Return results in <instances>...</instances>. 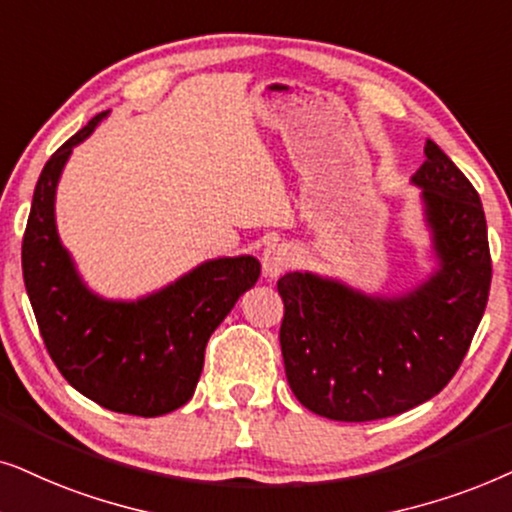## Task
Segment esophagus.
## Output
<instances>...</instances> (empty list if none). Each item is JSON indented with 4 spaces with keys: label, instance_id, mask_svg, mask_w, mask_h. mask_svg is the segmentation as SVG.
<instances>
[{
    "label": "esophagus",
    "instance_id": "34e87169",
    "mask_svg": "<svg viewBox=\"0 0 512 512\" xmlns=\"http://www.w3.org/2000/svg\"><path fill=\"white\" fill-rule=\"evenodd\" d=\"M295 262H297L295 250H292L290 245H283V243L271 245V248L264 250V255H262L264 274H267L269 278H278L283 271H288Z\"/></svg>",
    "mask_w": 512,
    "mask_h": 512
}]
</instances>
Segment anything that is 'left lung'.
Wrapping results in <instances>:
<instances>
[{
	"label": "left lung",
	"instance_id": "left-lung-1",
	"mask_svg": "<svg viewBox=\"0 0 512 512\" xmlns=\"http://www.w3.org/2000/svg\"><path fill=\"white\" fill-rule=\"evenodd\" d=\"M421 189L435 269L400 295H367L337 278H278L285 377L306 410L335 421L403 414L449 384L485 313L492 257L480 196L426 140Z\"/></svg>",
	"mask_w": 512,
	"mask_h": 512
}]
</instances>
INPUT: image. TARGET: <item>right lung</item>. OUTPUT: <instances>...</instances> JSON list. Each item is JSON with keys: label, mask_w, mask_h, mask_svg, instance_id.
Masks as SVG:
<instances>
[{"label": "right lung", "mask_w": 512, "mask_h": 512, "mask_svg": "<svg viewBox=\"0 0 512 512\" xmlns=\"http://www.w3.org/2000/svg\"><path fill=\"white\" fill-rule=\"evenodd\" d=\"M102 112L46 161L23 238V278L46 351L81 395L105 410L161 417L194 395L206 344L238 297L260 278L252 255L201 262L138 299L100 297L58 236L56 189L72 149Z\"/></svg>", "instance_id": "add662e5"}]
</instances>
